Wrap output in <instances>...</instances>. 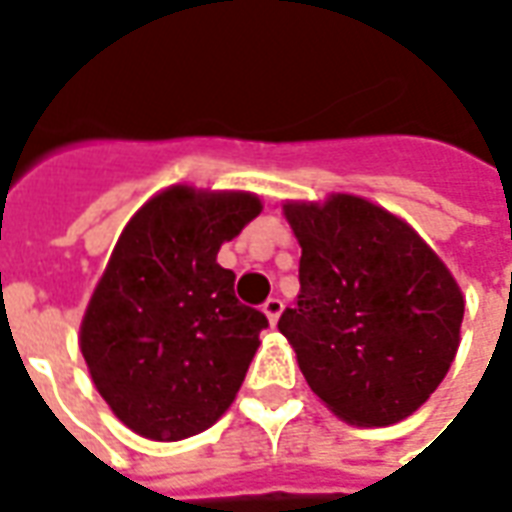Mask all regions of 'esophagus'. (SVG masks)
<instances>
[{"label":"esophagus","mask_w":512,"mask_h":512,"mask_svg":"<svg viewBox=\"0 0 512 512\" xmlns=\"http://www.w3.org/2000/svg\"><path fill=\"white\" fill-rule=\"evenodd\" d=\"M263 314H266L268 323L271 325L279 323V314H282V301H279V298H268L266 304H263Z\"/></svg>","instance_id":"obj_1"}]
</instances>
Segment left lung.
<instances>
[{"label": "left lung", "mask_w": 512, "mask_h": 512, "mask_svg": "<svg viewBox=\"0 0 512 512\" xmlns=\"http://www.w3.org/2000/svg\"><path fill=\"white\" fill-rule=\"evenodd\" d=\"M301 293L279 331L309 388L350 426L410 418L461 344L464 293L410 222L361 195L285 200Z\"/></svg>", "instance_id": "left-lung-1"}]
</instances>
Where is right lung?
Masks as SVG:
<instances>
[{
	"label": "right lung",
	"mask_w": 512,
	"mask_h": 512,
	"mask_svg": "<svg viewBox=\"0 0 512 512\" xmlns=\"http://www.w3.org/2000/svg\"><path fill=\"white\" fill-rule=\"evenodd\" d=\"M260 211L255 192L170 184L121 230L78 344L94 388L140 437H195L236 401L268 320L238 304L217 255Z\"/></svg>",
	"instance_id": "add662e5"
}]
</instances>
